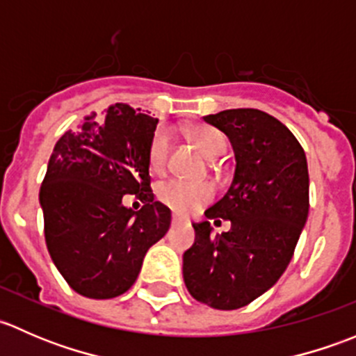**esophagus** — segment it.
<instances>
[{"instance_id": "esophagus-1", "label": "esophagus", "mask_w": 356, "mask_h": 356, "mask_svg": "<svg viewBox=\"0 0 356 356\" xmlns=\"http://www.w3.org/2000/svg\"><path fill=\"white\" fill-rule=\"evenodd\" d=\"M182 224H188V220L182 217H177V215H174V217H172V225H182Z\"/></svg>"}]
</instances>
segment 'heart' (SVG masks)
Instances as JSON below:
<instances>
[{
	"label": "heart",
	"instance_id": "heart-1",
	"mask_svg": "<svg viewBox=\"0 0 356 356\" xmlns=\"http://www.w3.org/2000/svg\"><path fill=\"white\" fill-rule=\"evenodd\" d=\"M189 138L198 146L200 152L208 158L220 155L225 148V139L222 132L213 127H208V125H198V127L191 129ZM168 148H170L168 132L163 129H158L153 134L148 148V163L152 170L160 172L165 167L168 158ZM211 196H213V188L208 182L168 179L158 186V198L161 203L182 215L196 211L204 203H208Z\"/></svg>",
	"mask_w": 356,
	"mask_h": 356
}]
</instances>
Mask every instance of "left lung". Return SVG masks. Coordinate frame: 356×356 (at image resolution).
Returning a JSON list of instances; mask_svg holds the SVG:
<instances>
[{
    "label": "left lung",
    "instance_id": "8db88e82",
    "mask_svg": "<svg viewBox=\"0 0 356 356\" xmlns=\"http://www.w3.org/2000/svg\"><path fill=\"white\" fill-rule=\"evenodd\" d=\"M203 118L234 149L231 188L204 211L208 220H231L232 231L211 236L207 220L193 224L195 245L182 257V275L200 303L236 310L270 289L293 258L310 207L307 156L293 132L261 110Z\"/></svg>",
    "mask_w": 356,
    "mask_h": 356
}]
</instances>
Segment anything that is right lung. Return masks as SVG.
<instances>
[{
    "instance_id": "obj_1",
    "label": "right lung",
    "mask_w": 356,
    "mask_h": 356,
    "mask_svg": "<svg viewBox=\"0 0 356 356\" xmlns=\"http://www.w3.org/2000/svg\"><path fill=\"white\" fill-rule=\"evenodd\" d=\"M158 118L124 103L84 118L55 145L39 191L49 257L75 293L108 300L131 289L143 258L170 227L149 188L148 148ZM124 194L145 201L124 207Z\"/></svg>"
}]
</instances>
